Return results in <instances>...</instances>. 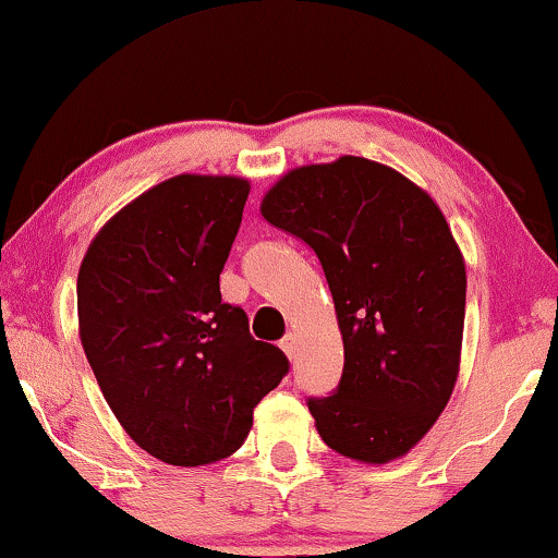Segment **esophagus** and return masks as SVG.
Instances as JSON below:
<instances>
[{
    "mask_svg": "<svg viewBox=\"0 0 558 558\" xmlns=\"http://www.w3.org/2000/svg\"><path fill=\"white\" fill-rule=\"evenodd\" d=\"M281 352L290 356V360H294V354H298V339H294L292 333L281 339Z\"/></svg>",
    "mask_w": 558,
    "mask_h": 558,
    "instance_id": "1",
    "label": "esophagus"
}]
</instances>
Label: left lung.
I'll list each match as a JSON object with an SVG mask.
<instances>
[{
  "mask_svg": "<svg viewBox=\"0 0 558 558\" xmlns=\"http://www.w3.org/2000/svg\"><path fill=\"white\" fill-rule=\"evenodd\" d=\"M260 215L318 256L343 341V375L311 398L331 450L367 465L403 458L450 401L460 373L465 260L435 198L367 157L302 165Z\"/></svg>",
  "mask_w": 558,
  "mask_h": 558,
  "instance_id": "left-lung-1",
  "label": "left lung"
}]
</instances>
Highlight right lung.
<instances>
[{"label": "right lung", "instance_id": "right-lung-1", "mask_svg": "<svg viewBox=\"0 0 558 558\" xmlns=\"http://www.w3.org/2000/svg\"><path fill=\"white\" fill-rule=\"evenodd\" d=\"M247 194L238 175L168 178L116 211L82 258V349L126 435L162 463L232 456L290 369L219 292Z\"/></svg>", "mask_w": 558, "mask_h": 558}]
</instances>
